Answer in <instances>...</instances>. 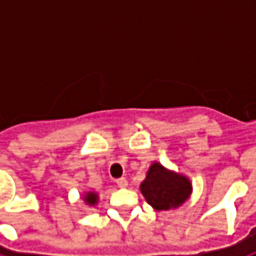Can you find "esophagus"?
Listing matches in <instances>:
<instances>
[{
    "instance_id": "1",
    "label": "esophagus",
    "mask_w": 256,
    "mask_h": 256,
    "mask_svg": "<svg viewBox=\"0 0 256 256\" xmlns=\"http://www.w3.org/2000/svg\"><path fill=\"white\" fill-rule=\"evenodd\" d=\"M116 184L119 188H126V186L128 185V180H126V178H119V180L116 181Z\"/></svg>"
}]
</instances>
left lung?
Instances as JSON below:
<instances>
[{
    "label": "left lung",
    "instance_id": "1",
    "mask_svg": "<svg viewBox=\"0 0 256 256\" xmlns=\"http://www.w3.org/2000/svg\"><path fill=\"white\" fill-rule=\"evenodd\" d=\"M146 203L156 211L178 208L192 194V182L186 176L168 170L159 162H154L146 177L140 185Z\"/></svg>",
    "mask_w": 256,
    "mask_h": 256
}]
</instances>
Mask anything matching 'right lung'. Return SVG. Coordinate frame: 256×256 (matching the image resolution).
Returning a JSON list of instances; mask_svg holds the SVG:
<instances>
[{"label": "right lung", "mask_w": 256, "mask_h": 256, "mask_svg": "<svg viewBox=\"0 0 256 256\" xmlns=\"http://www.w3.org/2000/svg\"><path fill=\"white\" fill-rule=\"evenodd\" d=\"M82 198H84V202L86 203V206L93 207V206H96V204L98 203V193L89 190V192H84V194H82Z\"/></svg>", "instance_id": "1"}]
</instances>
